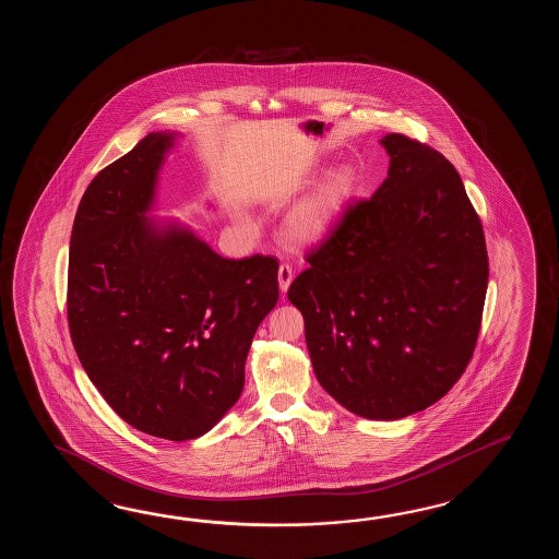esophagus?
Here are the masks:
<instances>
[{
    "instance_id": "34e87169",
    "label": "esophagus",
    "mask_w": 559,
    "mask_h": 559,
    "mask_svg": "<svg viewBox=\"0 0 559 559\" xmlns=\"http://www.w3.org/2000/svg\"><path fill=\"white\" fill-rule=\"evenodd\" d=\"M277 282H280V289L282 292H287V287H289V284L294 282V270L287 265V263H282L280 265V272H277Z\"/></svg>"
}]
</instances>
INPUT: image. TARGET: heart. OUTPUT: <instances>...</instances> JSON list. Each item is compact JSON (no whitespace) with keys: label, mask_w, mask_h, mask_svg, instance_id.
I'll return each mask as SVG.
<instances>
[{"label":"heart","mask_w":559,"mask_h":559,"mask_svg":"<svg viewBox=\"0 0 559 559\" xmlns=\"http://www.w3.org/2000/svg\"><path fill=\"white\" fill-rule=\"evenodd\" d=\"M356 190L354 169L342 167L332 171L309 195L308 202L301 203L289 217V238L299 243H313L325 238L344 214L345 205L356 195Z\"/></svg>","instance_id":"obj_1"}]
</instances>
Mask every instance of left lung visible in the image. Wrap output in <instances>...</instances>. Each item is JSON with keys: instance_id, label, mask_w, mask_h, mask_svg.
Listing matches in <instances>:
<instances>
[{"instance_id": "obj_1", "label": "left lung", "mask_w": 559, "mask_h": 559, "mask_svg": "<svg viewBox=\"0 0 559 559\" xmlns=\"http://www.w3.org/2000/svg\"><path fill=\"white\" fill-rule=\"evenodd\" d=\"M390 171L308 251L287 297L313 371L356 416L400 419L436 404L474 356L486 304V236L457 169L404 133Z\"/></svg>"}]
</instances>
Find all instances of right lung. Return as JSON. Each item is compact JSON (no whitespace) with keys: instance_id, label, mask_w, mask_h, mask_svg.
<instances>
[{"instance_id":"1","label":"right lung","mask_w":559,"mask_h":559,"mask_svg":"<svg viewBox=\"0 0 559 559\" xmlns=\"http://www.w3.org/2000/svg\"><path fill=\"white\" fill-rule=\"evenodd\" d=\"M174 135L150 133L104 167L73 219L68 323L109 407L155 438L214 428L243 390L253 333L280 297L274 255H217L145 217Z\"/></svg>"}]
</instances>
